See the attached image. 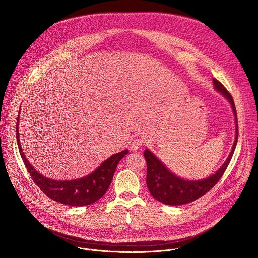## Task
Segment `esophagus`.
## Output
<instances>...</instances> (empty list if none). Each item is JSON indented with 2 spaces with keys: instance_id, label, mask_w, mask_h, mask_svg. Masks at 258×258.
<instances>
[{
  "instance_id": "esophagus-1",
  "label": "esophagus",
  "mask_w": 258,
  "mask_h": 258,
  "mask_svg": "<svg viewBox=\"0 0 258 258\" xmlns=\"http://www.w3.org/2000/svg\"><path fill=\"white\" fill-rule=\"evenodd\" d=\"M143 144H144V141L142 139H135L131 143V149L133 151H137L139 148H141L143 146Z\"/></svg>"
}]
</instances>
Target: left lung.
<instances>
[{"label": "left lung", "instance_id": "8db88e82", "mask_svg": "<svg viewBox=\"0 0 258 258\" xmlns=\"http://www.w3.org/2000/svg\"><path fill=\"white\" fill-rule=\"evenodd\" d=\"M213 83L215 89L230 102L235 115L236 136L232 151L228 156L226 162L221 166L218 171H216L215 174H212L205 179L186 180L174 175L172 172H170L165 167V165L151 151L145 150L144 156L147 162L146 182L149 191L151 192L153 198L162 204L169 206H180L191 203L203 197L218 183L232 159L238 141V121L234 100L221 82H219L217 79H213Z\"/></svg>", "mask_w": 258, "mask_h": 258}]
</instances>
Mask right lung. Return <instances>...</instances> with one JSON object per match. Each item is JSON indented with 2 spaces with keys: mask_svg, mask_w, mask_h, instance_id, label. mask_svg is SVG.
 <instances>
[{
  "mask_svg": "<svg viewBox=\"0 0 258 258\" xmlns=\"http://www.w3.org/2000/svg\"><path fill=\"white\" fill-rule=\"evenodd\" d=\"M18 121L19 117L17 118L16 125L17 144L21 158L27 168V171L30 173L32 180L48 198L67 206H88L102 198L111 183L118 162L128 153V150H124L110 156L87 176L74 180L57 181L41 175L25 158L19 139Z\"/></svg>",
  "mask_w": 258,
  "mask_h": 258,
  "instance_id": "obj_1",
  "label": "right lung"
}]
</instances>
